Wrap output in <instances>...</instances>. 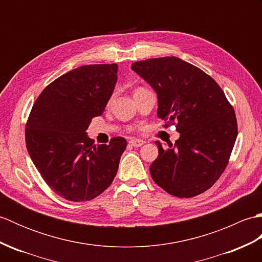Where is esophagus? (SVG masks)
<instances>
[{"mask_svg": "<svg viewBox=\"0 0 262 262\" xmlns=\"http://www.w3.org/2000/svg\"><path fill=\"white\" fill-rule=\"evenodd\" d=\"M129 145H132V146H134V147H140V146H142L144 143L143 140H137V138H132V140H129Z\"/></svg>", "mask_w": 262, "mask_h": 262, "instance_id": "esophagus-1", "label": "esophagus"}]
</instances>
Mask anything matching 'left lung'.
Instances as JSON below:
<instances>
[{
  "mask_svg": "<svg viewBox=\"0 0 262 262\" xmlns=\"http://www.w3.org/2000/svg\"><path fill=\"white\" fill-rule=\"evenodd\" d=\"M132 70L158 93V117L176 125L180 138L163 147L149 166L158 186L190 198L214 185L230 161L237 136L232 104L213 77L174 56L135 62Z\"/></svg>",
  "mask_w": 262,
  "mask_h": 262,
  "instance_id": "8db88e82",
  "label": "left lung"
}]
</instances>
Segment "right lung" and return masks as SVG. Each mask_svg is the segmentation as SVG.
Segmentation results:
<instances>
[{
  "label": "right lung",
  "instance_id": "add662e5",
  "mask_svg": "<svg viewBox=\"0 0 262 262\" xmlns=\"http://www.w3.org/2000/svg\"><path fill=\"white\" fill-rule=\"evenodd\" d=\"M117 71V64H93L68 72L43 89L27 119L26 146L33 164L47 186L70 202L102 193L127 146L122 137L96 145L86 136L113 94Z\"/></svg>",
  "mask_w": 262,
  "mask_h": 262
}]
</instances>
